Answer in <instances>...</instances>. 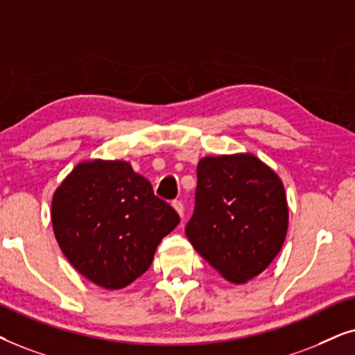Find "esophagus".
Returning <instances> with one entry per match:
<instances>
[{"instance_id": "1", "label": "esophagus", "mask_w": 355, "mask_h": 355, "mask_svg": "<svg viewBox=\"0 0 355 355\" xmlns=\"http://www.w3.org/2000/svg\"><path fill=\"white\" fill-rule=\"evenodd\" d=\"M172 206H173V209L178 212V216L183 217V214H185V206H183V202L180 200H175V201H172Z\"/></svg>"}]
</instances>
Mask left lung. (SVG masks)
<instances>
[{"instance_id":"8db88e82","label":"left lung","mask_w":355,"mask_h":355,"mask_svg":"<svg viewBox=\"0 0 355 355\" xmlns=\"http://www.w3.org/2000/svg\"><path fill=\"white\" fill-rule=\"evenodd\" d=\"M196 175L188 240L227 281L253 279L284 243L289 222L284 185L252 154L205 157Z\"/></svg>"}]
</instances>
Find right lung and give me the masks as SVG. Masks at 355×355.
<instances>
[{"mask_svg": "<svg viewBox=\"0 0 355 355\" xmlns=\"http://www.w3.org/2000/svg\"><path fill=\"white\" fill-rule=\"evenodd\" d=\"M51 222L61 252L84 277L123 289L148 271L180 216L128 162L92 160L56 188Z\"/></svg>", "mask_w": 355, "mask_h": 355, "instance_id": "right-lung-1", "label": "right lung"}]
</instances>
